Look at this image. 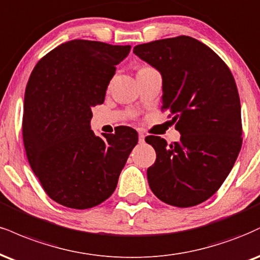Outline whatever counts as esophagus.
<instances>
[{
  "label": "esophagus",
  "instance_id": "obj_1",
  "mask_svg": "<svg viewBox=\"0 0 260 260\" xmlns=\"http://www.w3.org/2000/svg\"><path fill=\"white\" fill-rule=\"evenodd\" d=\"M145 142V136L143 133H139V144H143Z\"/></svg>",
  "mask_w": 260,
  "mask_h": 260
}]
</instances>
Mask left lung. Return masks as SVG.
I'll use <instances>...</instances> for the list:
<instances>
[{
  "instance_id": "obj_1",
  "label": "left lung",
  "mask_w": 260,
  "mask_h": 260,
  "mask_svg": "<svg viewBox=\"0 0 260 260\" xmlns=\"http://www.w3.org/2000/svg\"><path fill=\"white\" fill-rule=\"evenodd\" d=\"M133 53L162 77V109L179 142L146 137L156 161L148 168L161 201L191 207L211 198L234 167L242 144L241 104L233 74L209 47L190 36L138 45Z\"/></svg>"
}]
</instances>
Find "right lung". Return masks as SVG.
Segmentation results:
<instances>
[{"instance_id":"right-lung-1","label":"right lung","mask_w":260,"mask_h":260,"mask_svg":"<svg viewBox=\"0 0 260 260\" xmlns=\"http://www.w3.org/2000/svg\"><path fill=\"white\" fill-rule=\"evenodd\" d=\"M131 46L73 40L37 62L25 89L23 139L47 195L69 208L94 207L111 196L138 133L122 127L95 136L92 108L103 104L116 65Z\"/></svg>"}]
</instances>
